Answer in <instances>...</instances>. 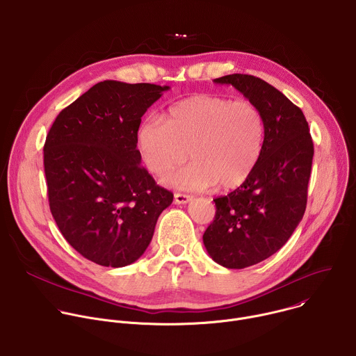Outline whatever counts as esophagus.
<instances>
[{
  "label": "esophagus",
  "instance_id": "34e87169",
  "mask_svg": "<svg viewBox=\"0 0 356 356\" xmlns=\"http://www.w3.org/2000/svg\"><path fill=\"white\" fill-rule=\"evenodd\" d=\"M193 200V195L188 194H181V193H176L175 194V202L176 204H187Z\"/></svg>",
  "mask_w": 356,
  "mask_h": 356
}]
</instances>
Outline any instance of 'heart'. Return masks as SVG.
<instances>
[{
    "label": "heart",
    "mask_w": 356,
    "mask_h": 356,
    "mask_svg": "<svg viewBox=\"0 0 356 356\" xmlns=\"http://www.w3.org/2000/svg\"><path fill=\"white\" fill-rule=\"evenodd\" d=\"M264 118L249 99L198 93L173 104L165 122L148 117L137 131V149L147 170L162 176L190 165L162 181L176 190L200 191L213 186L238 188L259 165L264 147Z\"/></svg>",
    "instance_id": "obj_1"
}]
</instances>
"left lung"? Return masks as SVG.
<instances>
[{
	"label": "left lung",
	"mask_w": 356,
	"mask_h": 356,
	"mask_svg": "<svg viewBox=\"0 0 356 356\" xmlns=\"http://www.w3.org/2000/svg\"><path fill=\"white\" fill-rule=\"evenodd\" d=\"M252 100L264 118V147L246 183L213 200L204 246L222 267L241 270L277 253L303 218L313 141L303 111L266 81L246 74L213 79Z\"/></svg>",
	"instance_id": "left-lung-1"
}]
</instances>
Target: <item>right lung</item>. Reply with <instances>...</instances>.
Returning <instances> with one entry per match:
<instances>
[{"label": "right lung", "instance_id": "right-lung-1", "mask_svg": "<svg viewBox=\"0 0 356 356\" xmlns=\"http://www.w3.org/2000/svg\"><path fill=\"white\" fill-rule=\"evenodd\" d=\"M169 86L103 81L60 111L44 143L51 215L65 241L103 267H126L149 246L173 201L143 168L141 117Z\"/></svg>", "mask_w": 356, "mask_h": 356}]
</instances>
